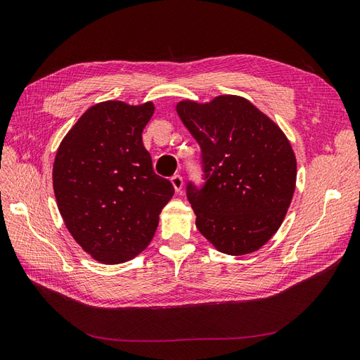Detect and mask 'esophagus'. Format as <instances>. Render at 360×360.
Returning a JSON list of instances; mask_svg holds the SVG:
<instances>
[{"label": "esophagus", "mask_w": 360, "mask_h": 360, "mask_svg": "<svg viewBox=\"0 0 360 360\" xmlns=\"http://www.w3.org/2000/svg\"><path fill=\"white\" fill-rule=\"evenodd\" d=\"M170 181H172V184H173L174 190H176V191H181V190H182L184 181H182V176H181V174H173V176L170 178Z\"/></svg>", "instance_id": "obj_1"}]
</instances>
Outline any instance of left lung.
I'll return each instance as SVG.
<instances>
[{
    "mask_svg": "<svg viewBox=\"0 0 360 360\" xmlns=\"http://www.w3.org/2000/svg\"><path fill=\"white\" fill-rule=\"evenodd\" d=\"M182 123L200 146L204 186L187 184L196 226L220 252L251 254L280 228L297 182V160L281 129L238 96L182 100Z\"/></svg>",
    "mask_w": 360,
    "mask_h": 360,
    "instance_id": "8db88e82",
    "label": "left lung"
}]
</instances>
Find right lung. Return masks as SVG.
Masks as SVG:
<instances>
[{"instance_id":"right-lung-1","label":"right lung","mask_w":360,"mask_h":360,"mask_svg":"<svg viewBox=\"0 0 360 360\" xmlns=\"http://www.w3.org/2000/svg\"><path fill=\"white\" fill-rule=\"evenodd\" d=\"M152 101L109 100L91 106L63 138L53 188L68 231L92 259L118 264L150 243L172 182L153 172L143 146Z\"/></svg>"}]
</instances>
